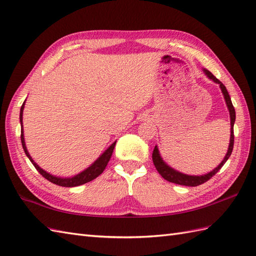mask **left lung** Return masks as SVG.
I'll return each instance as SVG.
<instances>
[{"mask_svg": "<svg viewBox=\"0 0 256 256\" xmlns=\"http://www.w3.org/2000/svg\"><path fill=\"white\" fill-rule=\"evenodd\" d=\"M204 72L206 74V76L214 81V82L218 84L220 86L222 92L224 94V98H225V101L227 104V108L229 110V114H230V143H229V146H228V151L226 156L224 158V160H222V163L218 165L215 170H212L210 172L205 174V175H201V176H190V175H186V174H182L180 172H177L174 170V168L168 166L165 162L163 160V158H160V152H158V146H155L154 150H153V153H152V160H153V163L155 168H156L158 172H160V175L163 177L164 179H166L167 182H172V184H177L180 186H200L204 182H206L208 180H210L212 177H213L215 174L220 170V168L224 166V164L226 163L227 160L230 158V155H232V148H234V120H236V110L234 108L232 105V98L229 96V93L226 89V86H224L220 80H218L213 74L210 72H208V70H203Z\"/></svg>", "mask_w": 256, "mask_h": 256, "instance_id": "obj_1", "label": "left lung"}]
</instances>
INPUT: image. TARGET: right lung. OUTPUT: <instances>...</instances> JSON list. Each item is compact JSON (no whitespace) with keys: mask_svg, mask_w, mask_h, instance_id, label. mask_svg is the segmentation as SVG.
Segmentation results:
<instances>
[{"mask_svg":"<svg viewBox=\"0 0 256 256\" xmlns=\"http://www.w3.org/2000/svg\"><path fill=\"white\" fill-rule=\"evenodd\" d=\"M24 102L22 103V108H20V124H22V134H20V138H22V148L24 153H26V155L28 156V158L30 160L31 163L34 164V166L36 167V170H38L41 175L44 177L46 179H48V182H51L52 184H58V186H81L84 184H86L91 182V180L96 179V177H98L101 174L104 172L105 167L108 166V160H110V156L112 154H113V151H114V148H115V144H116V141L113 143V144L110 146V148L105 151L101 156H100L94 163H93L90 167L86 168V170H84V172H81L80 174H78V175L74 176V177H70V178H62V177H56V176H53L51 175V174L46 172V170H43L42 168L39 167V165L34 163V160L31 158V156L29 155L28 151H27V148H26V144H24V129H22V110H24Z\"/></svg>","mask_w":256,"mask_h":256,"instance_id":"add662e5","label":"right lung"}]
</instances>
